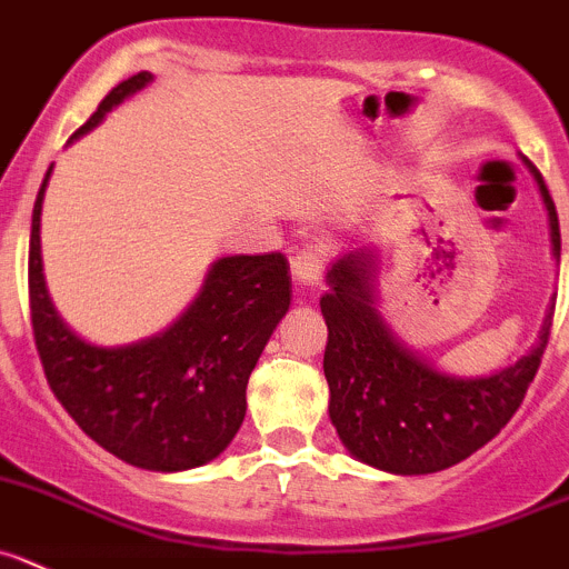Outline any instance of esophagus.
<instances>
[{
  "label": "esophagus",
  "mask_w": 569,
  "mask_h": 569,
  "mask_svg": "<svg viewBox=\"0 0 569 569\" xmlns=\"http://www.w3.org/2000/svg\"><path fill=\"white\" fill-rule=\"evenodd\" d=\"M291 278L300 289H317L322 280V261L317 252H300L291 258Z\"/></svg>",
  "instance_id": "obj_1"
}]
</instances>
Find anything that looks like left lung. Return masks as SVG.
I'll return each instance as SVG.
<instances>
[{
	"label": "left lung",
	"instance_id": "obj_1",
	"mask_svg": "<svg viewBox=\"0 0 569 569\" xmlns=\"http://www.w3.org/2000/svg\"><path fill=\"white\" fill-rule=\"evenodd\" d=\"M542 194L550 250L561 258L556 206L542 174L522 158ZM380 250L358 247L328 272L319 300L328 347V413L347 453L389 476H431L470 459L515 417L542 361L556 295L545 308L537 341L517 361L487 375L437 367L391 330L380 313Z\"/></svg>",
	"mask_w": 569,
	"mask_h": 569
}]
</instances>
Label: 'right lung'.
<instances>
[{
	"instance_id": "right-lung-1",
	"label": "right lung",
	"mask_w": 569,
	"mask_h": 569,
	"mask_svg": "<svg viewBox=\"0 0 569 569\" xmlns=\"http://www.w3.org/2000/svg\"><path fill=\"white\" fill-rule=\"evenodd\" d=\"M156 80L138 71L99 102L69 138L88 136L124 99ZM52 167L30 224V311L49 389L82 431L116 459L150 472H183L217 459L247 413V380L291 306L289 261L222 256L194 300L158 333L127 345H93L54 308L43 278L41 211Z\"/></svg>"
}]
</instances>
